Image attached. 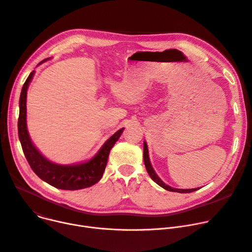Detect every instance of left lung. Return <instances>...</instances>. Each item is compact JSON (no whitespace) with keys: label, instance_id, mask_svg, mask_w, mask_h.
Here are the masks:
<instances>
[{"label":"left lung","instance_id":"left-lung-1","mask_svg":"<svg viewBox=\"0 0 252 252\" xmlns=\"http://www.w3.org/2000/svg\"><path fill=\"white\" fill-rule=\"evenodd\" d=\"M144 162H145V166L147 169V172L149 173L150 177L153 179L154 182H156L158 186H161L162 188L171 191V192H177V193H191L194 191H197L199 188H195V189H177V188H172L170 186H168L167 184L159 179L158 177V175L156 174L155 170L153 169L151 162H150V158H149V150H148V145L146 142H144Z\"/></svg>","mask_w":252,"mask_h":252}]
</instances>
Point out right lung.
I'll use <instances>...</instances> for the list:
<instances>
[{"mask_svg": "<svg viewBox=\"0 0 252 252\" xmlns=\"http://www.w3.org/2000/svg\"><path fill=\"white\" fill-rule=\"evenodd\" d=\"M48 59L49 58L41 61L38 65ZM34 72L35 71H32L30 73L22 87L19 101L20 111L18 120L19 140L31 169L40 179L48 183L49 185L61 190H79L96 184L101 179L105 170L109 152L120 139L121 134L124 131V127L119 129L116 133H113L103 144L97 154L87 162L70 166L57 165L50 162L49 159L42 156L32 144L27 130V89L30 81L33 78Z\"/></svg>", "mask_w": 252, "mask_h": 252, "instance_id": "obj_1", "label": "right lung"}]
</instances>
